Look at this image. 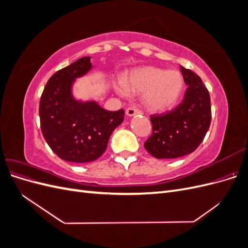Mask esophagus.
I'll return each mask as SVG.
<instances>
[{
	"instance_id": "obj_1",
	"label": "esophagus",
	"mask_w": 248,
	"mask_h": 248,
	"mask_svg": "<svg viewBox=\"0 0 248 248\" xmlns=\"http://www.w3.org/2000/svg\"><path fill=\"white\" fill-rule=\"evenodd\" d=\"M140 114H141V111L137 108H128L126 109V115L128 117H132V116L140 115Z\"/></svg>"
}]
</instances>
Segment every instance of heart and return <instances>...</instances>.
I'll return each mask as SVG.
<instances>
[{"mask_svg": "<svg viewBox=\"0 0 248 248\" xmlns=\"http://www.w3.org/2000/svg\"><path fill=\"white\" fill-rule=\"evenodd\" d=\"M184 87V78L178 70H164L157 67H146L133 71L126 86L119 81L116 92L125 97L127 89L144 94L145 107L151 111L161 112L170 109L179 99Z\"/></svg>", "mask_w": 248, "mask_h": 248, "instance_id": "obj_1", "label": "heart"}]
</instances>
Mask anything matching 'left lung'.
Instances as JSON below:
<instances>
[{
  "instance_id": "obj_1",
  "label": "left lung",
  "mask_w": 248,
  "mask_h": 248,
  "mask_svg": "<svg viewBox=\"0 0 248 248\" xmlns=\"http://www.w3.org/2000/svg\"><path fill=\"white\" fill-rule=\"evenodd\" d=\"M187 88L184 99L174 109L150 117L153 131L147 151L158 159L192 153L204 140L211 123V99L199 76L180 66Z\"/></svg>"
}]
</instances>
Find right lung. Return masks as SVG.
Listing matches in <instances>:
<instances>
[{"instance_id":"right-lung-1","label":"right lung","mask_w":248,"mask_h":248,"mask_svg":"<svg viewBox=\"0 0 248 248\" xmlns=\"http://www.w3.org/2000/svg\"><path fill=\"white\" fill-rule=\"evenodd\" d=\"M93 68L84 57L57 71L43 90L39 104L44 139L60 158L76 163L91 162L106 152L110 134L123 122L125 111H110L96 101L76 99V79Z\"/></svg>"}]
</instances>
